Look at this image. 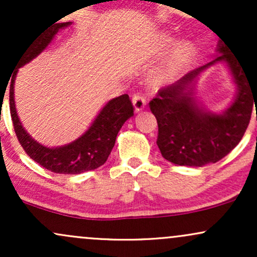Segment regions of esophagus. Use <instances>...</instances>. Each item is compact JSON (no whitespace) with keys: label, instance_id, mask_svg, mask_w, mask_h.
I'll use <instances>...</instances> for the list:
<instances>
[{"label":"esophagus","instance_id":"34e87169","mask_svg":"<svg viewBox=\"0 0 257 257\" xmlns=\"http://www.w3.org/2000/svg\"><path fill=\"white\" fill-rule=\"evenodd\" d=\"M132 101H133V105H134V108L137 112H140L141 110H144L146 106V99L144 98V95H141V94H134L132 98Z\"/></svg>","mask_w":257,"mask_h":257}]
</instances>
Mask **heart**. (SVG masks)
Segmentation results:
<instances>
[{
  "instance_id": "1",
  "label": "heart",
  "mask_w": 257,
  "mask_h": 257,
  "mask_svg": "<svg viewBox=\"0 0 257 257\" xmlns=\"http://www.w3.org/2000/svg\"><path fill=\"white\" fill-rule=\"evenodd\" d=\"M191 52H192V48H191L190 44L182 43L181 46H179L178 51H176V59H178L179 61L184 60L186 57H188V55L191 54ZM164 81H167L166 76H159V77L157 78L158 83H163Z\"/></svg>"
}]
</instances>
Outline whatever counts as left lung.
Returning a JSON list of instances; mask_svg holds the SVG:
<instances>
[{
	"instance_id": "obj_1",
	"label": "left lung",
	"mask_w": 257,
	"mask_h": 257,
	"mask_svg": "<svg viewBox=\"0 0 257 257\" xmlns=\"http://www.w3.org/2000/svg\"><path fill=\"white\" fill-rule=\"evenodd\" d=\"M217 55L204 66L188 72L178 82L158 90L150 108L158 123L157 145L167 161L178 166L203 167L216 163L239 144L257 104V72L245 70L226 43L217 44ZM219 61L231 70L238 91L222 114L204 110L196 104L193 83L199 73ZM257 119V112H256Z\"/></svg>"
}]
</instances>
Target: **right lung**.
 Masks as SVG:
<instances>
[{"label":"right lung","instance_id":"1","mask_svg":"<svg viewBox=\"0 0 257 257\" xmlns=\"http://www.w3.org/2000/svg\"><path fill=\"white\" fill-rule=\"evenodd\" d=\"M71 23H59L48 29L41 37L34 40L22 52L19 61L11 79L10 87V108L13 122L14 132L24 151L30 158L37 162L40 166L51 172L59 174H81L96 169L107 161L108 156L116 143L119 129L134 114V107L128 94H123L110 100L100 113L94 119L87 132L77 140L60 147H46L35 141L23 128L18 118L16 102H14V81L18 69L24 66L32 59L36 58L46 49L54 35L60 29L66 28Z\"/></svg>","mask_w":257,"mask_h":257}]
</instances>
